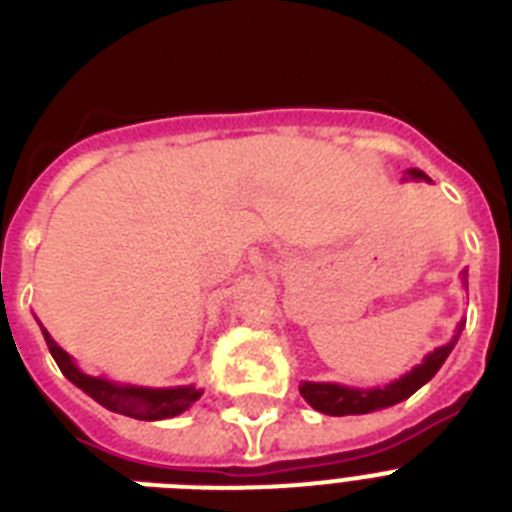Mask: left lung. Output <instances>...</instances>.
Wrapping results in <instances>:
<instances>
[{
    "mask_svg": "<svg viewBox=\"0 0 512 512\" xmlns=\"http://www.w3.org/2000/svg\"><path fill=\"white\" fill-rule=\"evenodd\" d=\"M408 179H415V182H431L420 169H408L405 182H408ZM461 284H467V271H461ZM464 323H467V320H461V323L456 325V333L449 343L433 348L431 354L425 356L418 366H413L408 374H402L400 379L384 384V387L361 390V387H343V384L333 382H300V395L305 397L310 408H315L318 413L325 415H364L374 413V410L392 408L397 402L408 400V397L415 395L425 382H431V379L436 377V372L443 366V361L449 359V354L454 351L461 330H464Z\"/></svg>",
    "mask_w": 512,
    "mask_h": 512,
    "instance_id": "left-lung-1",
    "label": "left lung"
}]
</instances>
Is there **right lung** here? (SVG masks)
<instances>
[{
    "label": "right lung",
    "instance_id": "1",
    "mask_svg": "<svg viewBox=\"0 0 512 512\" xmlns=\"http://www.w3.org/2000/svg\"><path fill=\"white\" fill-rule=\"evenodd\" d=\"M43 338L48 343V351L56 359L58 369L63 377L76 384L81 392H87L92 400H97L102 408L112 410V413L128 415L135 420H164L182 415L189 410L194 402L202 397L200 387L194 384H179V387H138V384H122L112 382L107 377H92V374L81 372V366L76 364L74 356H69L53 341V336L40 325Z\"/></svg>",
    "mask_w": 512,
    "mask_h": 512
}]
</instances>
